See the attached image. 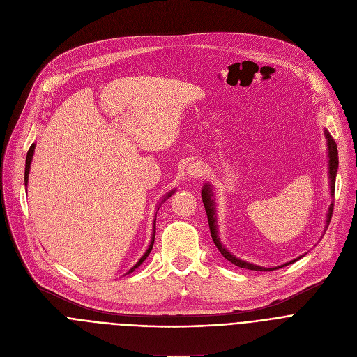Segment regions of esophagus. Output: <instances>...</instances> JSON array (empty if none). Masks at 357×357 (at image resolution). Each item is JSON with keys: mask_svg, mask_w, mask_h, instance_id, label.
<instances>
[{"mask_svg": "<svg viewBox=\"0 0 357 357\" xmlns=\"http://www.w3.org/2000/svg\"><path fill=\"white\" fill-rule=\"evenodd\" d=\"M204 174V168L201 166V163H191L188 166V175L194 176V178H199Z\"/></svg>", "mask_w": 357, "mask_h": 357, "instance_id": "34e87169", "label": "esophagus"}]
</instances>
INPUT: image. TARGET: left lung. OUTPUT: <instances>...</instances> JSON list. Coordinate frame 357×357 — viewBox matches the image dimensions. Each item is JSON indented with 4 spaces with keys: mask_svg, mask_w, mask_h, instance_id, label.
<instances>
[{
    "mask_svg": "<svg viewBox=\"0 0 357 357\" xmlns=\"http://www.w3.org/2000/svg\"><path fill=\"white\" fill-rule=\"evenodd\" d=\"M326 137H327V146H328V169H330V191H331V195H335V186H336V174H337V168H339V153H337V145L336 142L333 140V137H331L328 135V132H326ZM212 198V192H211V188L209 185H205L204 189H202V202H204V206H205V211H206V215H208V224H209V231H211V235H212V240L213 243H215L217 248L220 250V252L224 255V258H227L229 263L235 264L236 267H241V268H247V270H254V271H273V270H277V268H281V267H286L291 263H294V261L297 259H293L290 261V263H286L282 266H278V267H274V268H266V267H258V266H254V264H250V263H245V261L243 259H238L235 258L234 255H231L225 247H222V244L220 243V238H218V234H217V225H215V208H213V201L211 199ZM333 208H335V204L331 202L330 204V208H328V213H327V225L330 224V220H331V215H333ZM327 229V227H326Z\"/></svg>",
    "mask_w": 357,
    "mask_h": 357,
    "instance_id": "left-lung-1",
    "label": "left lung"
}]
</instances>
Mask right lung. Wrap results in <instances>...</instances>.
Here are the masks:
<instances>
[{
    "label": "right lung",
    "instance_id": "add662e5",
    "mask_svg": "<svg viewBox=\"0 0 357 357\" xmlns=\"http://www.w3.org/2000/svg\"><path fill=\"white\" fill-rule=\"evenodd\" d=\"M34 148H36V145L33 144L31 146H30V149H29V152H27V159H26V174H24V182H26V185H27V181H29V172H30V163H31V159H33V153H34ZM174 194V191H171V194H168L166 195V198L168 197H171ZM156 221H153V235H152V243H151V245H149V248H148V251L144 254V257H142L137 263L135 264V267H132L128 273H132L135 268H137L142 263H144V261L146 259V257L149 255V252L152 251V247H153V243H155V232H156Z\"/></svg>",
    "mask_w": 357,
    "mask_h": 357
}]
</instances>
